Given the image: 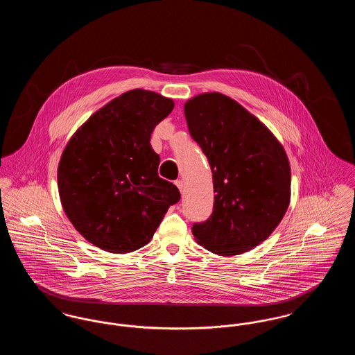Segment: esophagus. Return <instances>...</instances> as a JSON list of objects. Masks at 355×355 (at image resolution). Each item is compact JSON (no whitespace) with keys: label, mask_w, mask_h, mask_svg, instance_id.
Wrapping results in <instances>:
<instances>
[{"label":"esophagus","mask_w":355,"mask_h":355,"mask_svg":"<svg viewBox=\"0 0 355 355\" xmlns=\"http://www.w3.org/2000/svg\"><path fill=\"white\" fill-rule=\"evenodd\" d=\"M174 184H175V186L182 191V189H184V182H182V180H177Z\"/></svg>","instance_id":"34e87169"}]
</instances>
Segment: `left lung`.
I'll return each mask as SVG.
<instances>
[{"mask_svg": "<svg viewBox=\"0 0 355 355\" xmlns=\"http://www.w3.org/2000/svg\"><path fill=\"white\" fill-rule=\"evenodd\" d=\"M185 117L207 157L216 193L211 216L193 225V236L218 255L249 252L270 236L288 207L285 149L259 119L220 93L189 100Z\"/></svg>", "mask_w": 355, "mask_h": 355, "instance_id": "8db88e82", "label": "left lung"}]
</instances>
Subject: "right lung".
Returning a JSON list of instances; mask_svg holds the SVG:
<instances>
[{
    "label": "right lung",
    "instance_id": "add662e5",
    "mask_svg": "<svg viewBox=\"0 0 355 355\" xmlns=\"http://www.w3.org/2000/svg\"><path fill=\"white\" fill-rule=\"evenodd\" d=\"M174 102L149 90L123 93L73 135L58 164L60 198L86 241L109 253L145 246L171 205L177 186L158 175L154 128Z\"/></svg>",
    "mask_w": 355,
    "mask_h": 355
}]
</instances>
